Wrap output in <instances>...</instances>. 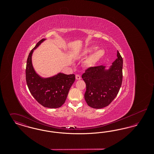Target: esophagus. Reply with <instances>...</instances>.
<instances>
[{
	"instance_id": "esophagus-1",
	"label": "esophagus",
	"mask_w": 154,
	"mask_h": 154,
	"mask_svg": "<svg viewBox=\"0 0 154 154\" xmlns=\"http://www.w3.org/2000/svg\"><path fill=\"white\" fill-rule=\"evenodd\" d=\"M75 79H76V80H80L81 79V76L80 75L76 74V75H75Z\"/></svg>"
}]
</instances>
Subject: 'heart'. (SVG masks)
<instances>
[{
	"label": "heart",
	"mask_w": 154,
	"mask_h": 154,
	"mask_svg": "<svg viewBox=\"0 0 154 154\" xmlns=\"http://www.w3.org/2000/svg\"><path fill=\"white\" fill-rule=\"evenodd\" d=\"M98 48L99 47L97 46L93 45L87 48L84 52L85 55H88L93 51H95L92 53L86 60V64L89 67L96 66L103 58L104 56V50Z\"/></svg>",
	"instance_id": "b5f03b06"
}]
</instances>
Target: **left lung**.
Masks as SVG:
<instances>
[{"mask_svg": "<svg viewBox=\"0 0 154 154\" xmlns=\"http://www.w3.org/2000/svg\"><path fill=\"white\" fill-rule=\"evenodd\" d=\"M117 55L108 69L102 65L91 67L82 75L86 84L85 100L92 108L109 106L118 94L122 82L123 59L118 51Z\"/></svg>", "mask_w": 154, "mask_h": 154, "instance_id": "left-lung-1", "label": "left lung"}]
</instances>
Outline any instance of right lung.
I'll return each instance as SVG.
<instances>
[{"label": "right lung", "mask_w": 154, "mask_h": 154, "mask_svg": "<svg viewBox=\"0 0 154 154\" xmlns=\"http://www.w3.org/2000/svg\"><path fill=\"white\" fill-rule=\"evenodd\" d=\"M45 40L39 41L30 52L26 67V81L30 94L38 102L45 107L55 109L65 102L75 81V75L59 73L51 77L43 78L37 73L32 65V54Z\"/></svg>", "instance_id": "1"}]
</instances>
